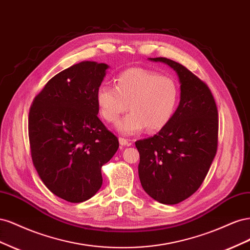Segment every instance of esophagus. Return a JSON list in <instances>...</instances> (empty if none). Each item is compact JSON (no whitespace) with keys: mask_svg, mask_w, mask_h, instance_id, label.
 <instances>
[{"mask_svg":"<svg viewBox=\"0 0 250 250\" xmlns=\"http://www.w3.org/2000/svg\"><path fill=\"white\" fill-rule=\"evenodd\" d=\"M119 142H120L121 146H130L131 145V142L129 140L124 139V138H120Z\"/></svg>","mask_w":250,"mask_h":250,"instance_id":"esophagus-1","label":"esophagus"}]
</instances>
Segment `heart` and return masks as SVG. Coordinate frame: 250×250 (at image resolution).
<instances>
[{
	"mask_svg": "<svg viewBox=\"0 0 250 250\" xmlns=\"http://www.w3.org/2000/svg\"><path fill=\"white\" fill-rule=\"evenodd\" d=\"M179 88L169 76L144 67H131L120 73L115 87L101 84L96 92V103L107 122H115L127 107L129 113L119 120L117 130L126 135L148 128L158 131L167 126L176 110Z\"/></svg>",
	"mask_w": 250,
	"mask_h": 250,
	"instance_id": "heart-1",
	"label": "heart"
}]
</instances>
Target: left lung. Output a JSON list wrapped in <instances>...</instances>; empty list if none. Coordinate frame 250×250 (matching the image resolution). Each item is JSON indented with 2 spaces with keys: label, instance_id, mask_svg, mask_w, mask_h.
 Instances as JSON below:
<instances>
[{
  "label": "left lung",
  "instance_id": "8db88e82",
  "mask_svg": "<svg viewBox=\"0 0 250 250\" xmlns=\"http://www.w3.org/2000/svg\"><path fill=\"white\" fill-rule=\"evenodd\" d=\"M176 72L180 101L169 124L135 142L139 177L151 198L176 204L198 190L217 152L218 110L208 86L186 66L165 57L149 58Z\"/></svg>",
  "mask_w": 250,
  "mask_h": 250
}]
</instances>
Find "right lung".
Listing matches in <instances>:
<instances>
[{
  "mask_svg": "<svg viewBox=\"0 0 250 250\" xmlns=\"http://www.w3.org/2000/svg\"><path fill=\"white\" fill-rule=\"evenodd\" d=\"M108 67L82 62L58 73L29 111L34 167L44 186L69 202H83L100 190L102 166L119 148L118 138L98 118L96 103Z\"/></svg>",
  "mask_w": 250,
  "mask_h": 250,
  "instance_id": "obj_1",
  "label": "right lung"
}]
</instances>
